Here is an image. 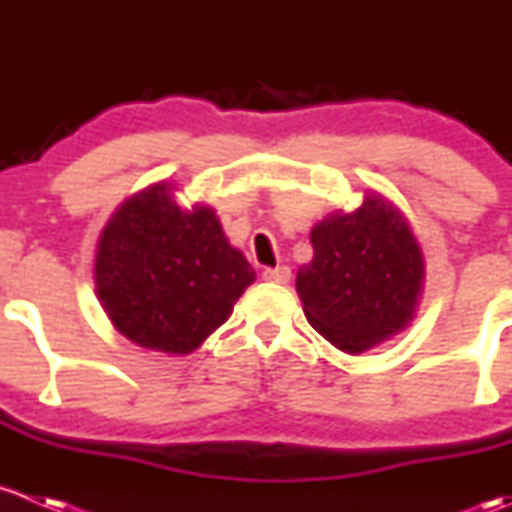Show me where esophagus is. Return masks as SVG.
Returning <instances> with one entry per match:
<instances>
[{
  "label": "esophagus",
  "mask_w": 512,
  "mask_h": 512,
  "mask_svg": "<svg viewBox=\"0 0 512 512\" xmlns=\"http://www.w3.org/2000/svg\"><path fill=\"white\" fill-rule=\"evenodd\" d=\"M263 281H271V283H288V281H291V268H288V266L266 268V271H263Z\"/></svg>",
  "instance_id": "obj_1"
}]
</instances>
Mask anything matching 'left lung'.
<instances>
[{
  "mask_svg": "<svg viewBox=\"0 0 512 512\" xmlns=\"http://www.w3.org/2000/svg\"><path fill=\"white\" fill-rule=\"evenodd\" d=\"M313 258L296 273L308 323L338 351L358 356L416 318L426 258L408 216L378 191L311 229Z\"/></svg>",
  "mask_w": 512,
  "mask_h": 512,
  "instance_id": "left-lung-1",
  "label": "left lung"
}]
</instances>
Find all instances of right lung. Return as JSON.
Masks as SVG:
<instances>
[{
    "label": "right lung",
    "mask_w": 512,
    "mask_h": 512,
    "mask_svg": "<svg viewBox=\"0 0 512 512\" xmlns=\"http://www.w3.org/2000/svg\"><path fill=\"white\" fill-rule=\"evenodd\" d=\"M254 281L214 206L186 209L171 181L121 201L96 241V298L111 326L149 351H196Z\"/></svg>",
    "instance_id": "1"
}]
</instances>
